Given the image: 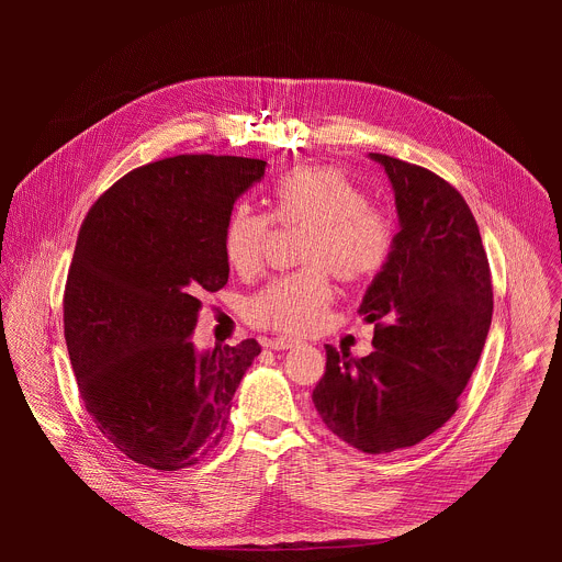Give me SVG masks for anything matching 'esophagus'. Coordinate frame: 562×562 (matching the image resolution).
Instances as JSON below:
<instances>
[{"mask_svg":"<svg viewBox=\"0 0 562 562\" xmlns=\"http://www.w3.org/2000/svg\"><path fill=\"white\" fill-rule=\"evenodd\" d=\"M297 345H300V340H295V338H273V340H267V342H265V347H269V349H273V351L293 349V347H297Z\"/></svg>","mask_w":562,"mask_h":562,"instance_id":"obj_1","label":"esophagus"}]
</instances>
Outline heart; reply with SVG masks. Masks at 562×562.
I'll list each match as a JSON object with an SVG mask.
<instances>
[{
	"mask_svg": "<svg viewBox=\"0 0 562 562\" xmlns=\"http://www.w3.org/2000/svg\"><path fill=\"white\" fill-rule=\"evenodd\" d=\"M271 217L306 224L300 262L306 267L269 280L245 304L249 325L282 334H311L325 323L331 302V271L351 284L373 280L393 254L391 217L369 204L364 189L336 167H293L271 184ZM271 217L235 204L222 231L231 269H258Z\"/></svg>",
	"mask_w": 562,
	"mask_h": 562,
	"instance_id": "1",
	"label": "heart"
}]
</instances>
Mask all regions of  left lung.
I'll use <instances>...</instances> for the list:
<instances>
[{"mask_svg":"<svg viewBox=\"0 0 562 562\" xmlns=\"http://www.w3.org/2000/svg\"><path fill=\"white\" fill-rule=\"evenodd\" d=\"M395 191L400 231L360 313L373 323L364 358L327 345L313 405L340 440L364 453L414 447L458 409L492 313L490 260L464 198L434 171L369 153Z\"/></svg>","mask_w":562,"mask_h":562,"instance_id":"8db88e82","label":"left lung"}]
</instances>
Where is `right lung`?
Returning <instances> with one entry per match:
<instances>
[{"instance_id":"obj_1","label":"right lung","mask_w":562,"mask_h":562,"mask_svg":"<svg viewBox=\"0 0 562 562\" xmlns=\"http://www.w3.org/2000/svg\"><path fill=\"white\" fill-rule=\"evenodd\" d=\"M265 159L176 155L120 178L87 213L64 286V338L98 429L131 460L180 471L220 445L258 340L195 353L204 291L228 280L226 217Z\"/></svg>"}]
</instances>
